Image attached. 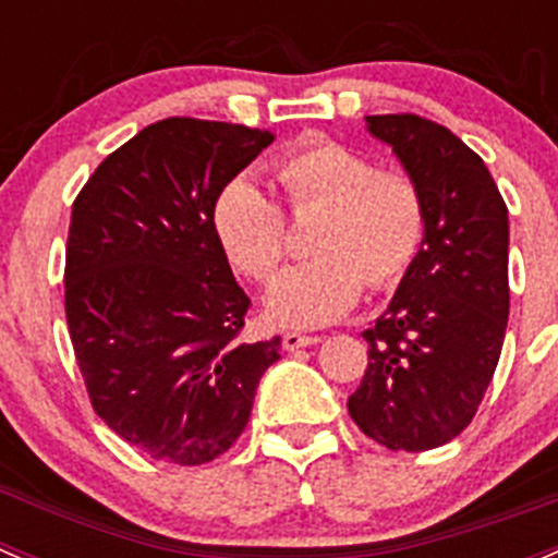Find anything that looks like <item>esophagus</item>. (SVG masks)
Returning a JSON list of instances; mask_svg holds the SVG:
<instances>
[{
  "label": "esophagus",
  "mask_w": 558,
  "mask_h": 558,
  "mask_svg": "<svg viewBox=\"0 0 558 558\" xmlns=\"http://www.w3.org/2000/svg\"><path fill=\"white\" fill-rule=\"evenodd\" d=\"M319 336H312V333H301V330H287L284 336H281V347H284L287 352H295L301 350V347H312L317 344Z\"/></svg>",
  "instance_id": "34e87169"
}]
</instances>
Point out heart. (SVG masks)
I'll use <instances>...</instances> for the list:
<instances>
[{
    "instance_id": "1",
    "label": "heart",
    "mask_w": 558,
    "mask_h": 558,
    "mask_svg": "<svg viewBox=\"0 0 558 558\" xmlns=\"http://www.w3.org/2000/svg\"><path fill=\"white\" fill-rule=\"evenodd\" d=\"M290 211L323 208L314 260L284 268L268 287L274 319L317 328L344 317L366 281L393 290L426 246L428 203L407 170H379L368 154L328 137H308L274 165ZM211 230L230 266L266 281L284 257V211L252 175H233L211 201Z\"/></svg>"
}]
</instances>
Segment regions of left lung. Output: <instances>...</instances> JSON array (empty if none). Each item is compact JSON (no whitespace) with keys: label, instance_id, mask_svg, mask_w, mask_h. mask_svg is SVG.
Wrapping results in <instances>:
<instances>
[{"label":"left lung","instance_id":"obj_1","mask_svg":"<svg viewBox=\"0 0 558 558\" xmlns=\"http://www.w3.org/2000/svg\"><path fill=\"white\" fill-rule=\"evenodd\" d=\"M415 175L428 235L388 312L363 330L368 366L347 410L388 450L439 448L472 423L505 344L507 206L483 159L448 126L415 113L366 116Z\"/></svg>","mask_w":558,"mask_h":558}]
</instances>
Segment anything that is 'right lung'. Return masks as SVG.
<instances>
[{
	"mask_svg": "<svg viewBox=\"0 0 558 558\" xmlns=\"http://www.w3.org/2000/svg\"><path fill=\"white\" fill-rule=\"evenodd\" d=\"M271 130L173 116L78 192L64 312L94 412L157 461L208 464L241 437L279 336L241 341L252 306L211 230V201Z\"/></svg>",
	"mask_w": 558,
	"mask_h": 558,
	"instance_id": "right-lung-1",
	"label": "right lung"
}]
</instances>
